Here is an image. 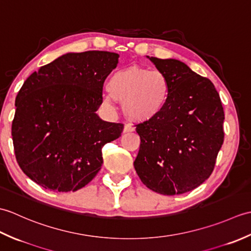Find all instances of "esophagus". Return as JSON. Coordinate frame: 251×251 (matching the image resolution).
I'll return each instance as SVG.
<instances>
[{"label":"esophagus","mask_w":251,"mask_h":251,"mask_svg":"<svg viewBox=\"0 0 251 251\" xmlns=\"http://www.w3.org/2000/svg\"><path fill=\"white\" fill-rule=\"evenodd\" d=\"M134 130H135V128L130 124H126L124 126V129H123V131H124V132H131V131H134Z\"/></svg>","instance_id":"1"}]
</instances>
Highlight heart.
<instances>
[{
	"mask_svg": "<svg viewBox=\"0 0 251 251\" xmlns=\"http://www.w3.org/2000/svg\"><path fill=\"white\" fill-rule=\"evenodd\" d=\"M106 89L112 98L123 102V111L128 119L142 123L155 120L166 109L172 84L161 71L130 66L112 74Z\"/></svg>",
	"mask_w": 251,
	"mask_h": 251,
	"instance_id": "heart-1",
	"label": "heart"
}]
</instances>
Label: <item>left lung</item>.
<instances>
[{
	"label": "left lung",
	"instance_id": "1",
	"mask_svg": "<svg viewBox=\"0 0 251 251\" xmlns=\"http://www.w3.org/2000/svg\"><path fill=\"white\" fill-rule=\"evenodd\" d=\"M172 84L163 113L137 125L134 162L142 183L163 195L183 194L209 178L225 139V112L210 79L177 59L149 57Z\"/></svg>",
	"mask_w": 251,
	"mask_h": 251
}]
</instances>
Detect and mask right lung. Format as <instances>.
<instances>
[{
	"label": "right lung",
	"instance_id": "obj_1",
	"mask_svg": "<svg viewBox=\"0 0 251 251\" xmlns=\"http://www.w3.org/2000/svg\"><path fill=\"white\" fill-rule=\"evenodd\" d=\"M119 57L102 50L68 52L32 73L20 88L12 125L16 158L44 189H82L101 168V149L121 136L124 125L96 113Z\"/></svg>",
	"mask_w": 251,
	"mask_h": 251
}]
</instances>
